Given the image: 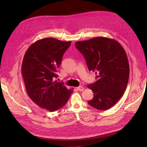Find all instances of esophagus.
<instances>
[{
  "label": "esophagus",
  "instance_id": "1",
  "mask_svg": "<svg viewBox=\"0 0 147 147\" xmlns=\"http://www.w3.org/2000/svg\"><path fill=\"white\" fill-rule=\"evenodd\" d=\"M76 89H77L78 91H82L84 90V87H82V86H79L78 87H77Z\"/></svg>",
  "mask_w": 147,
  "mask_h": 147
}]
</instances>
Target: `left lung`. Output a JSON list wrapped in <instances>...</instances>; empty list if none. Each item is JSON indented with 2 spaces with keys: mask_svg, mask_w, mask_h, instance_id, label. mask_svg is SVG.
<instances>
[{
  "mask_svg": "<svg viewBox=\"0 0 147 147\" xmlns=\"http://www.w3.org/2000/svg\"><path fill=\"white\" fill-rule=\"evenodd\" d=\"M75 45L84 56L89 70L96 71V81L87 86L94 94L88 104L100 111L110 109L123 96L128 84L130 68L125 50L117 40L102 36L78 41Z\"/></svg>",
  "mask_w": 147,
  "mask_h": 147,
  "instance_id": "1",
  "label": "left lung"
}]
</instances>
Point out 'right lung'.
<instances>
[{"mask_svg":"<svg viewBox=\"0 0 147 147\" xmlns=\"http://www.w3.org/2000/svg\"><path fill=\"white\" fill-rule=\"evenodd\" d=\"M71 43L53 38L39 39L23 58L22 74L27 93L37 105L50 112L64 107L73 92V88L68 90L63 83L53 80L58 77L61 58Z\"/></svg>","mask_w":147,"mask_h":147,"instance_id":"right-lung-1","label":"right lung"}]
</instances>
